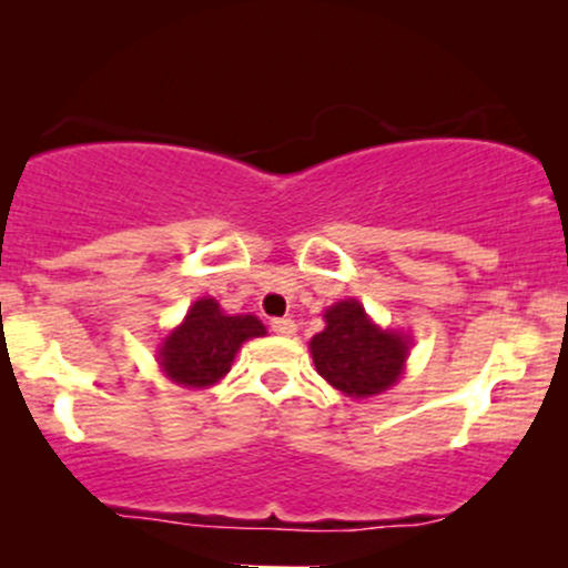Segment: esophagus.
<instances>
[{"label": "esophagus", "mask_w": 568, "mask_h": 568, "mask_svg": "<svg viewBox=\"0 0 568 568\" xmlns=\"http://www.w3.org/2000/svg\"><path fill=\"white\" fill-rule=\"evenodd\" d=\"M270 328L275 331L277 336H293V334H296V323H293L291 317H275V321L270 323Z\"/></svg>", "instance_id": "1"}]
</instances>
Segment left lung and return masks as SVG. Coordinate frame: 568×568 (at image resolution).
Masks as SVG:
<instances>
[{
  "label": "left lung",
  "instance_id": "left-lung-1",
  "mask_svg": "<svg viewBox=\"0 0 568 568\" xmlns=\"http://www.w3.org/2000/svg\"><path fill=\"white\" fill-rule=\"evenodd\" d=\"M325 328L312 336L310 349L317 374L349 397H371L400 379L410 336L384 331L357 298L325 310Z\"/></svg>",
  "mask_w": 568,
  "mask_h": 568
}]
</instances>
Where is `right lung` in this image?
Returning a JSON list of instances; mask_svg holds the SVG:
<instances>
[{
    "label": "right lung",
    "mask_w": 568,
    "mask_h": 568,
    "mask_svg": "<svg viewBox=\"0 0 568 568\" xmlns=\"http://www.w3.org/2000/svg\"><path fill=\"white\" fill-rule=\"evenodd\" d=\"M264 334L256 315H224L216 298H200L189 306L184 323L162 342L160 368L181 387H211L230 374L243 342Z\"/></svg>",
    "instance_id": "add662e5"
}]
</instances>
